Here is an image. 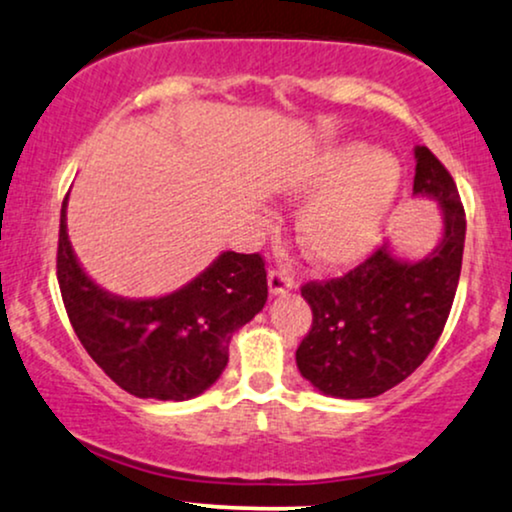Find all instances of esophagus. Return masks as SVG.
<instances>
[{"instance_id": "obj_1", "label": "esophagus", "mask_w": 512, "mask_h": 512, "mask_svg": "<svg viewBox=\"0 0 512 512\" xmlns=\"http://www.w3.org/2000/svg\"><path fill=\"white\" fill-rule=\"evenodd\" d=\"M267 281H269V293L272 295H286V293H291L295 286L293 276L288 272H283V269H272Z\"/></svg>"}]
</instances>
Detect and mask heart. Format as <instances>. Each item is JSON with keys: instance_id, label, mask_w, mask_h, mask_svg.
I'll return each instance as SVG.
<instances>
[{"instance_id": "b5f03b06", "label": "heart", "mask_w": 512, "mask_h": 512, "mask_svg": "<svg viewBox=\"0 0 512 512\" xmlns=\"http://www.w3.org/2000/svg\"><path fill=\"white\" fill-rule=\"evenodd\" d=\"M398 159L362 143L324 147L291 183L295 197L315 195L298 217L305 255L322 267H348L377 243L398 197Z\"/></svg>"}]
</instances>
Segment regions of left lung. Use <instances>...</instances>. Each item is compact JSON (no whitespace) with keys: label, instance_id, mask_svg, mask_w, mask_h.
<instances>
[{"label":"left lung","instance_id":"1","mask_svg":"<svg viewBox=\"0 0 512 512\" xmlns=\"http://www.w3.org/2000/svg\"><path fill=\"white\" fill-rule=\"evenodd\" d=\"M415 159L412 195L439 202V245L410 262L386 243L341 279L310 281L300 291L312 307V329L295 362L324 396H381L427 360L446 326L463 267L465 209L429 147L417 145Z\"/></svg>","mask_w":512,"mask_h":512}]
</instances>
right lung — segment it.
Listing matches in <instances>:
<instances>
[{
  "mask_svg": "<svg viewBox=\"0 0 512 512\" xmlns=\"http://www.w3.org/2000/svg\"><path fill=\"white\" fill-rule=\"evenodd\" d=\"M59 219L57 279L76 336L102 372L138 398L190 400L229 362V343L267 303L260 255L221 252L202 274L162 298H121L80 267Z\"/></svg>",
  "mask_w": 512,
  "mask_h": 512,
  "instance_id": "right-lung-1",
  "label": "right lung"
}]
</instances>
